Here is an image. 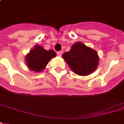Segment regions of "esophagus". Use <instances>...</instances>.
I'll return each mask as SVG.
<instances>
[{
  "mask_svg": "<svg viewBox=\"0 0 124 124\" xmlns=\"http://www.w3.org/2000/svg\"><path fill=\"white\" fill-rule=\"evenodd\" d=\"M57 55L59 56H61V55H62V52L61 51H59V52H57Z\"/></svg>",
  "mask_w": 124,
  "mask_h": 124,
  "instance_id": "obj_1",
  "label": "esophagus"
}]
</instances>
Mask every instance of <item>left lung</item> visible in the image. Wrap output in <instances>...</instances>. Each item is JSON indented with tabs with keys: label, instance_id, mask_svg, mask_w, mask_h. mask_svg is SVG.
<instances>
[{
	"label": "left lung",
	"instance_id": "obj_1",
	"mask_svg": "<svg viewBox=\"0 0 124 124\" xmlns=\"http://www.w3.org/2000/svg\"><path fill=\"white\" fill-rule=\"evenodd\" d=\"M63 58L72 72L79 76L90 74L98 65L97 52L80 41L72 45L69 52L63 53Z\"/></svg>",
	"mask_w": 124,
	"mask_h": 124
}]
</instances>
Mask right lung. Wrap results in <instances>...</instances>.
I'll return each instance as SVG.
<instances>
[{
  "mask_svg": "<svg viewBox=\"0 0 124 124\" xmlns=\"http://www.w3.org/2000/svg\"><path fill=\"white\" fill-rule=\"evenodd\" d=\"M56 56L54 50H46L40 46L35 45L34 48L31 50L25 56V61L29 70L39 72L44 70L50 60Z\"/></svg>",
  "mask_w": 124,
  "mask_h": 124,
  "instance_id": "right-lung-1",
  "label": "right lung"
}]
</instances>
